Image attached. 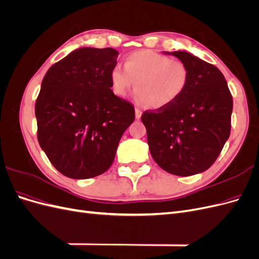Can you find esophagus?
Returning a JSON list of instances; mask_svg holds the SVG:
<instances>
[{
  "label": "esophagus",
  "instance_id": "obj_1",
  "mask_svg": "<svg viewBox=\"0 0 259 259\" xmlns=\"http://www.w3.org/2000/svg\"><path fill=\"white\" fill-rule=\"evenodd\" d=\"M142 114H143V112L140 111L138 108H135V116H136V119H137V120H139L140 117H142Z\"/></svg>",
  "mask_w": 259,
  "mask_h": 259
}]
</instances>
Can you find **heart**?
<instances>
[{
    "mask_svg": "<svg viewBox=\"0 0 259 259\" xmlns=\"http://www.w3.org/2000/svg\"><path fill=\"white\" fill-rule=\"evenodd\" d=\"M189 80V68L184 61L149 50L128 54L124 60V70L115 67L110 73L115 95L125 96L135 85L136 103L152 109L173 105L185 93Z\"/></svg>",
    "mask_w": 259,
    "mask_h": 259,
    "instance_id": "b5f03b06",
    "label": "heart"
}]
</instances>
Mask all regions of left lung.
Masks as SVG:
<instances>
[{
	"mask_svg": "<svg viewBox=\"0 0 259 259\" xmlns=\"http://www.w3.org/2000/svg\"><path fill=\"white\" fill-rule=\"evenodd\" d=\"M184 61L190 80L173 105L145 111L149 150L158 165L177 176L209 168L230 136L232 96L221 70L185 51L164 52Z\"/></svg>",
	"mask_w": 259,
	"mask_h": 259,
	"instance_id": "1",
	"label": "left lung"
}]
</instances>
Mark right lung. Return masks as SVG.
Instances as JSON below:
<instances>
[{"instance_id":"add662e5","label":"right lung","mask_w":259,"mask_h":259,"mask_svg":"<svg viewBox=\"0 0 259 259\" xmlns=\"http://www.w3.org/2000/svg\"><path fill=\"white\" fill-rule=\"evenodd\" d=\"M117 51L82 48L53 65L35 103L37 140L62 175L88 179L111 166L135 109L115 96L110 73Z\"/></svg>"}]
</instances>
